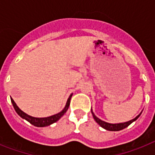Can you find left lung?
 Listing matches in <instances>:
<instances>
[{"instance_id":"8db88e82","label":"left lung","mask_w":155,"mask_h":155,"mask_svg":"<svg viewBox=\"0 0 155 155\" xmlns=\"http://www.w3.org/2000/svg\"><path fill=\"white\" fill-rule=\"evenodd\" d=\"M91 111H92V116H93L94 120H96V121H97V122L98 123V124H99L102 128H104V129H105V130H109V131H119V130H123V129H125V128H126L127 126H129L131 123L134 122V120H137V118L139 117V116L141 115V113H141L139 115H137L134 119H133V120H130V121H127V122L119 123V124H110V123H107L105 122V121H104V120H101L98 117H97L96 115L93 113V112H92V110Z\"/></svg>"}]
</instances>
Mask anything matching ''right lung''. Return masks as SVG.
I'll list each match as a JSON object with an SVG mask.
<instances>
[{"instance_id": "add662e5", "label": "right lung", "mask_w": 155, "mask_h": 155, "mask_svg": "<svg viewBox=\"0 0 155 155\" xmlns=\"http://www.w3.org/2000/svg\"><path fill=\"white\" fill-rule=\"evenodd\" d=\"M71 96H72V94L70 95V97H69L68 101H67V104H66L65 108H63L60 113H57V114H55V115L48 117H42V118L33 117L27 115L26 113H25L24 112H22V111L21 110L20 108H18V105L16 104V103L14 102V101H13L12 98H11V102H12V104H13V108H14L15 111L17 112V113H18V115L20 116L21 117H22L23 119H25V120H26L27 121H29L30 124H32V125H34L35 126H37V127H45V126H47V125H51V124H53V123L56 122L57 120L60 119L61 117H63V116L64 115V113L67 112V110H68V108H69Z\"/></svg>"}]
</instances>
